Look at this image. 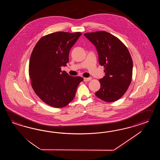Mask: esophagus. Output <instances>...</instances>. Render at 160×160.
Wrapping results in <instances>:
<instances>
[{
  "label": "esophagus",
  "instance_id": "1",
  "mask_svg": "<svg viewBox=\"0 0 160 160\" xmlns=\"http://www.w3.org/2000/svg\"><path fill=\"white\" fill-rule=\"evenodd\" d=\"M91 79H92L91 78H84V82H89Z\"/></svg>",
  "mask_w": 160,
  "mask_h": 160
}]
</instances>
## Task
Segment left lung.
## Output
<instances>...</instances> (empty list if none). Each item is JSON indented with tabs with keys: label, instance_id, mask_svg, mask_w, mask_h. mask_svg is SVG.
I'll return each mask as SVG.
<instances>
[{
	"label": "left lung",
	"instance_id": "left-lung-1",
	"mask_svg": "<svg viewBox=\"0 0 160 160\" xmlns=\"http://www.w3.org/2000/svg\"><path fill=\"white\" fill-rule=\"evenodd\" d=\"M96 47L98 62L105 76L99 80L100 88L95 94L107 102L120 98L131 83L132 60L126 46L114 36L104 31L84 34Z\"/></svg>",
	"mask_w": 160,
	"mask_h": 160
}]
</instances>
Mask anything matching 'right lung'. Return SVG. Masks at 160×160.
<instances>
[{"mask_svg":"<svg viewBox=\"0 0 160 160\" xmlns=\"http://www.w3.org/2000/svg\"><path fill=\"white\" fill-rule=\"evenodd\" d=\"M80 32H56L40 39L32 53L29 73L32 86L39 98L50 106L68 105L75 97L83 78L71 76L62 67L66 66L71 48Z\"/></svg>","mask_w":160,"mask_h":160,"instance_id":"add662e5","label":"right lung"}]
</instances>
